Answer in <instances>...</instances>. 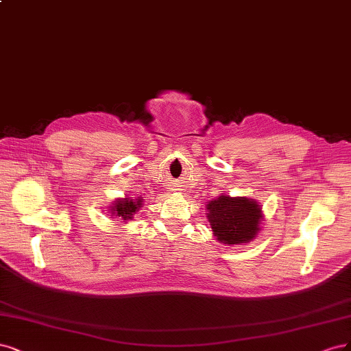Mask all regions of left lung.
Returning a JSON list of instances; mask_svg holds the SVG:
<instances>
[{
	"instance_id": "obj_1",
	"label": "left lung",
	"mask_w": 351,
	"mask_h": 351,
	"mask_svg": "<svg viewBox=\"0 0 351 351\" xmlns=\"http://www.w3.org/2000/svg\"><path fill=\"white\" fill-rule=\"evenodd\" d=\"M206 208L213 234L220 243L228 246L250 243L261 230L264 213L256 199L221 194L208 201Z\"/></svg>"
}]
</instances>
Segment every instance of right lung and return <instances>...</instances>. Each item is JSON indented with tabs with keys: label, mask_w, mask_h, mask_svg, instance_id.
Returning <instances> with one entry per match:
<instances>
[{
	"label": "right lung",
	"mask_w": 351,
	"mask_h": 351,
	"mask_svg": "<svg viewBox=\"0 0 351 351\" xmlns=\"http://www.w3.org/2000/svg\"><path fill=\"white\" fill-rule=\"evenodd\" d=\"M143 206V197L132 198L130 195H125V198H117L112 201L108 213L110 214V219H118V221L127 223L128 220L134 219V214L137 213Z\"/></svg>",
	"instance_id": "add662e5"
}]
</instances>
